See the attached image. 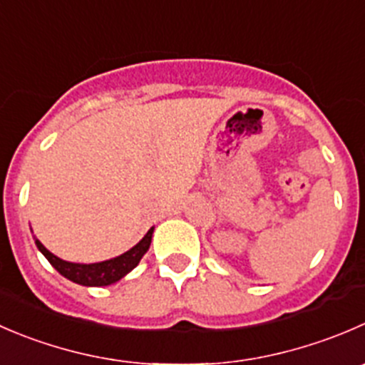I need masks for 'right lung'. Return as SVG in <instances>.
<instances>
[{
    "label": "right lung",
    "mask_w": 365,
    "mask_h": 365,
    "mask_svg": "<svg viewBox=\"0 0 365 365\" xmlns=\"http://www.w3.org/2000/svg\"><path fill=\"white\" fill-rule=\"evenodd\" d=\"M151 235H153V228L143 237V240H140L139 244H135L132 250L123 253L121 257L110 258V260L105 262H98V264H73V262H66L62 260V258L55 257L53 253H49L38 240H35V244H37L38 250L42 251V255L48 258L49 264H51L62 277H66L67 280L74 282V284L87 285V287H101V285H110L119 282L125 274H128V272L139 264L140 258L144 257V253L150 250Z\"/></svg>",
    "instance_id": "obj_1"
}]
</instances>
